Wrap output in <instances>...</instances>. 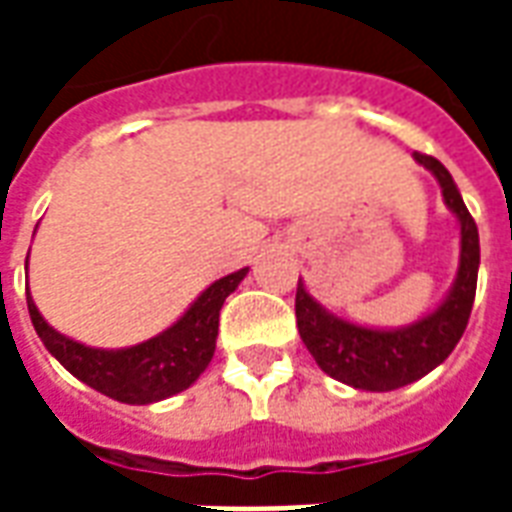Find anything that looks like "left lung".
Returning <instances> with one entry per match:
<instances>
[{
  "label": "left lung",
  "mask_w": 512,
  "mask_h": 512,
  "mask_svg": "<svg viewBox=\"0 0 512 512\" xmlns=\"http://www.w3.org/2000/svg\"><path fill=\"white\" fill-rule=\"evenodd\" d=\"M419 164L439 180L444 202L461 222V263L447 299L436 310L403 329H367L356 326L321 307L304 290L296 288V323L307 351L326 376L354 389L392 392L428 376L439 367L466 332L472 315L477 268H480V235L472 213L466 211L455 180L439 158L414 153Z\"/></svg>",
  "instance_id": "8db88e82"
}]
</instances>
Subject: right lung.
<instances>
[{
    "mask_svg": "<svg viewBox=\"0 0 512 512\" xmlns=\"http://www.w3.org/2000/svg\"><path fill=\"white\" fill-rule=\"evenodd\" d=\"M246 271L249 268L216 279L211 288L202 290L197 301L167 332L131 348L104 351V348H90L65 337L43 321V315L27 290L29 318L43 345L49 348V354L71 376L98 389L101 395L115 397L120 403L147 406V403H156V400L189 389L202 376V370L211 365L216 334H219V310L224 299L241 285Z\"/></svg>",
    "mask_w": 512,
    "mask_h": 512,
    "instance_id": "1",
    "label": "right lung"
}]
</instances>
